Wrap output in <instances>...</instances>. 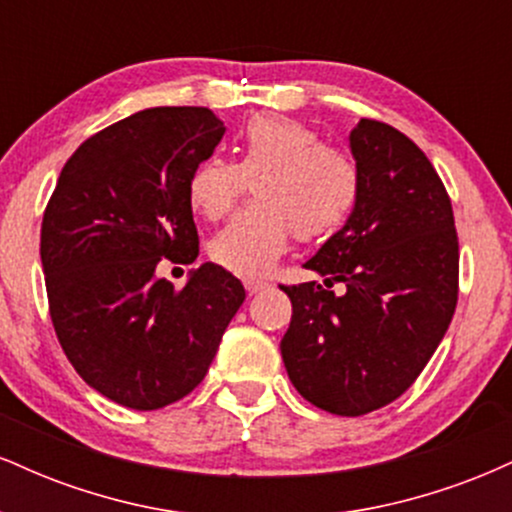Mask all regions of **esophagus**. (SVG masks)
<instances>
[{
  "instance_id": "obj_1",
  "label": "esophagus",
  "mask_w": 512,
  "mask_h": 512,
  "mask_svg": "<svg viewBox=\"0 0 512 512\" xmlns=\"http://www.w3.org/2000/svg\"><path fill=\"white\" fill-rule=\"evenodd\" d=\"M243 284H245V291H248L250 296L252 293H260L262 289H267V284H264V281H255V279H245Z\"/></svg>"
}]
</instances>
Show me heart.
Segmentation results:
<instances>
[{
    "label": "heart",
    "mask_w": 512,
    "mask_h": 512,
    "mask_svg": "<svg viewBox=\"0 0 512 512\" xmlns=\"http://www.w3.org/2000/svg\"><path fill=\"white\" fill-rule=\"evenodd\" d=\"M252 182L257 202L238 211L214 238L209 255L238 276H264L298 238L337 231L356 209L361 173L344 151L291 117L260 115L245 125L236 161L207 156L187 178V204L202 219L231 211Z\"/></svg>",
    "instance_id": "b5f03b06"
}]
</instances>
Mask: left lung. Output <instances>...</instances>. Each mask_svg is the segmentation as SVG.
<instances>
[{"mask_svg":"<svg viewBox=\"0 0 512 512\" xmlns=\"http://www.w3.org/2000/svg\"><path fill=\"white\" fill-rule=\"evenodd\" d=\"M349 149L361 173L356 209L303 264L325 276L284 286L293 315L281 358L315 407L361 416L419 378L457 305L455 219L424 151L385 122L361 120ZM342 280V297L330 292Z\"/></svg>","mask_w":512,"mask_h":512,"instance_id":"left-lung-1","label":"left lung"}]
</instances>
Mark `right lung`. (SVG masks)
Wrapping results in <instances>:
<instances>
[{
    "label": "right lung",
    "mask_w": 512,
    "mask_h": 512,
    "mask_svg": "<svg viewBox=\"0 0 512 512\" xmlns=\"http://www.w3.org/2000/svg\"><path fill=\"white\" fill-rule=\"evenodd\" d=\"M209 108H146L86 139L64 163L40 231L52 325L76 373L122 407L190 395L214 361L243 284L219 264L182 291L158 262L192 264L187 178L221 142Z\"/></svg>",
    "instance_id": "1"
}]
</instances>
